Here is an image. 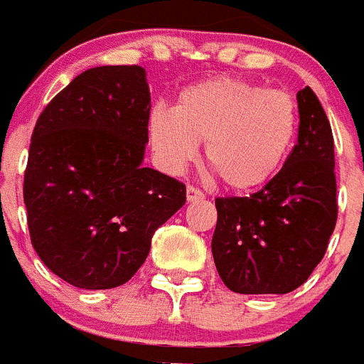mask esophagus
I'll return each instance as SVG.
<instances>
[{"mask_svg": "<svg viewBox=\"0 0 364 364\" xmlns=\"http://www.w3.org/2000/svg\"><path fill=\"white\" fill-rule=\"evenodd\" d=\"M203 198L204 193L200 189L193 188V186H188V189H186V200L188 203H197V200H203Z\"/></svg>", "mask_w": 364, "mask_h": 364, "instance_id": "1", "label": "esophagus"}]
</instances>
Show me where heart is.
<instances>
[{
	"instance_id": "b5f03b06",
	"label": "heart",
	"mask_w": 364,
	"mask_h": 364,
	"mask_svg": "<svg viewBox=\"0 0 364 364\" xmlns=\"http://www.w3.org/2000/svg\"><path fill=\"white\" fill-rule=\"evenodd\" d=\"M152 151L166 169L178 173L206 144L204 160L223 186L250 193L278 175L293 151L298 108L285 92L234 77L188 86L173 112L154 108L147 121Z\"/></svg>"
}]
</instances>
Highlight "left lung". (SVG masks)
I'll use <instances>...</instances> for the list:
<instances>
[{"label":"left lung","instance_id":"8db88e82","mask_svg":"<svg viewBox=\"0 0 364 364\" xmlns=\"http://www.w3.org/2000/svg\"><path fill=\"white\" fill-rule=\"evenodd\" d=\"M298 141L278 175L250 197L215 198L212 254L226 287L285 294L324 257L337 223L333 134L309 86L296 93Z\"/></svg>","mask_w":364,"mask_h":364}]
</instances>
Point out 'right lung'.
Wrapping results in <instances>:
<instances>
[{"instance_id":"1","label":"right lung","mask_w":364,"mask_h":364,"mask_svg":"<svg viewBox=\"0 0 364 364\" xmlns=\"http://www.w3.org/2000/svg\"><path fill=\"white\" fill-rule=\"evenodd\" d=\"M151 92L141 66L82 71L33 130L23 178L31 243L80 289L127 284L151 239L186 204V186L144 167Z\"/></svg>"}]
</instances>
